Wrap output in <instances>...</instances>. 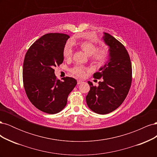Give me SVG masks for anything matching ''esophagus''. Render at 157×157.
<instances>
[{
	"instance_id": "1",
	"label": "esophagus",
	"mask_w": 157,
	"mask_h": 157,
	"mask_svg": "<svg viewBox=\"0 0 157 157\" xmlns=\"http://www.w3.org/2000/svg\"><path fill=\"white\" fill-rule=\"evenodd\" d=\"M82 82V80H77V84H81Z\"/></svg>"
}]
</instances>
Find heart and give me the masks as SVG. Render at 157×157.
<instances>
[{
	"instance_id": "heart-1",
	"label": "heart",
	"mask_w": 157,
	"mask_h": 157,
	"mask_svg": "<svg viewBox=\"0 0 157 157\" xmlns=\"http://www.w3.org/2000/svg\"><path fill=\"white\" fill-rule=\"evenodd\" d=\"M77 45L80 49L84 52V53L91 57L92 60L96 63L103 65L107 61L109 57L107 49L103 48H98L96 44L89 41H80L77 43ZM63 56L67 59H70L72 58L73 50L69 44L65 46L63 50ZM86 71L87 68L80 65H75L70 70L72 75L79 78L83 77Z\"/></svg>"
}]
</instances>
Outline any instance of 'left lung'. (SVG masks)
Returning <instances> with one entry per match:
<instances>
[{
    "instance_id": "obj_1",
    "label": "left lung",
    "mask_w": 157,
    "mask_h": 157,
    "mask_svg": "<svg viewBox=\"0 0 157 157\" xmlns=\"http://www.w3.org/2000/svg\"><path fill=\"white\" fill-rule=\"evenodd\" d=\"M103 40L109 46V59L94 78H102L95 86L88 81L90 90L86 97L91 110L100 115L115 111L124 101L129 92L132 78V69L129 54L121 42L104 33Z\"/></svg>"
}]
</instances>
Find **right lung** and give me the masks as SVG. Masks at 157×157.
I'll list each match as a JSON object with an SVG mask.
<instances>
[{
  "label": "right lung",
  "instance_id": "obj_1",
  "mask_svg": "<svg viewBox=\"0 0 157 157\" xmlns=\"http://www.w3.org/2000/svg\"><path fill=\"white\" fill-rule=\"evenodd\" d=\"M70 36L48 33L36 40L28 49L23 61V86L28 99L36 108L48 114L60 112L77 84L72 77L58 80L54 67L63 61V50Z\"/></svg>",
  "mask_w": 157,
  "mask_h": 157
}]
</instances>
